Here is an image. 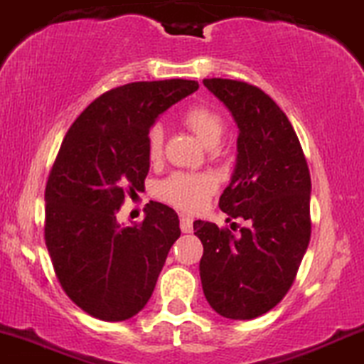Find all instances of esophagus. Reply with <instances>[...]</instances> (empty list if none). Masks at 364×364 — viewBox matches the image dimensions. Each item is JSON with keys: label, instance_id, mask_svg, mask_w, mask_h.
Instances as JSON below:
<instances>
[{"label": "esophagus", "instance_id": "1", "mask_svg": "<svg viewBox=\"0 0 364 364\" xmlns=\"http://www.w3.org/2000/svg\"><path fill=\"white\" fill-rule=\"evenodd\" d=\"M179 226H181L183 233H191V231H193V219L181 215V218H179Z\"/></svg>", "mask_w": 364, "mask_h": 364}]
</instances>
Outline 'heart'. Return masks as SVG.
Masks as SVG:
<instances>
[{"label":"heart","mask_w":364,"mask_h":364,"mask_svg":"<svg viewBox=\"0 0 364 364\" xmlns=\"http://www.w3.org/2000/svg\"><path fill=\"white\" fill-rule=\"evenodd\" d=\"M183 121L197 134L203 145H218L225 122L221 114L205 103L190 107L183 114ZM146 151L151 162H157L164 151V129L161 124H154L146 134ZM218 188V179L207 173H174L159 185V197L164 202L186 210L198 213L209 202L210 195Z\"/></svg>","instance_id":"heart-1"}]
</instances>
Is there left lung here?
Masks as SVG:
<instances>
[{
  "label": "left lung",
  "instance_id": "left-lung-1",
  "mask_svg": "<svg viewBox=\"0 0 364 364\" xmlns=\"http://www.w3.org/2000/svg\"><path fill=\"white\" fill-rule=\"evenodd\" d=\"M238 126L237 166L219 207L245 219L240 235L195 221L200 238V279L221 316L254 319L273 309L292 287L311 238V176L292 124L257 86L203 79ZM237 223H231L235 231Z\"/></svg>",
  "mask_w": 364,
  "mask_h": 364
}]
</instances>
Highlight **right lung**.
Returning a JSON list of instances; mask_svg holds the SVG:
<instances>
[{
  "mask_svg": "<svg viewBox=\"0 0 364 364\" xmlns=\"http://www.w3.org/2000/svg\"><path fill=\"white\" fill-rule=\"evenodd\" d=\"M197 90L186 79L119 86L90 103L63 138L45 190V242L63 292L90 316L138 314L181 235L164 203H146L134 226L119 225L117 213L126 195L145 188L155 119Z\"/></svg>",
  "mask_w": 364,
  "mask_h": 364,
  "instance_id": "right-lung-1",
  "label": "right lung"
}]
</instances>
